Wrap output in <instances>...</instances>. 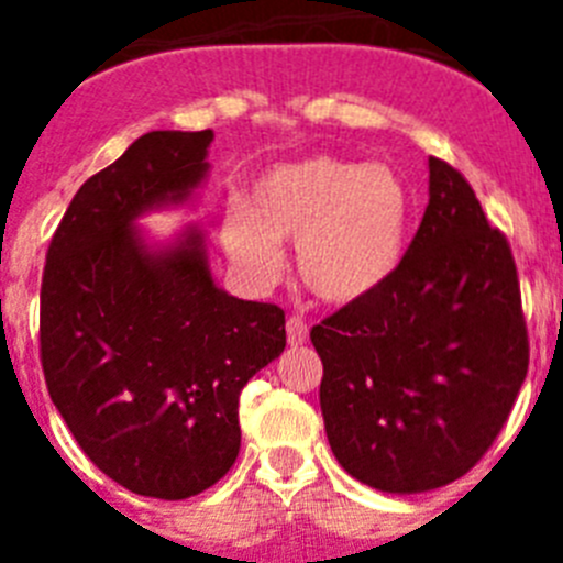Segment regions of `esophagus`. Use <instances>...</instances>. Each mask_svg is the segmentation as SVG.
<instances>
[{
	"label": "esophagus",
	"instance_id": "obj_1",
	"mask_svg": "<svg viewBox=\"0 0 563 563\" xmlns=\"http://www.w3.org/2000/svg\"><path fill=\"white\" fill-rule=\"evenodd\" d=\"M307 335H310V330H307L305 318L301 316L287 318V341H290L292 346H301V343L307 341Z\"/></svg>",
	"mask_w": 563,
	"mask_h": 563
}]
</instances>
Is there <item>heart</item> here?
<instances>
[{
  "label": "heart",
  "mask_w": 563,
  "mask_h": 563,
  "mask_svg": "<svg viewBox=\"0 0 563 563\" xmlns=\"http://www.w3.org/2000/svg\"><path fill=\"white\" fill-rule=\"evenodd\" d=\"M411 222V188L386 163L312 154L253 180L245 202L222 217L228 256L256 282L282 271V245L296 239V271L327 305H355L400 265Z\"/></svg>",
  "instance_id": "obj_1"
}]
</instances>
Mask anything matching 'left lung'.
Segmentation results:
<instances>
[{
    "mask_svg": "<svg viewBox=\"0 0 563 563\" xmlns=\"http://www.w3.org/2000/svg\"><path fill=\"white\" fill-rule=\"evenodd\" d=\"M321 415L346 474L386 494L465 476L510 417L530 363L519 273L471 183L429 157V206L380 290L310 330Z\"/></svg>",
    "mask_w": 563,
    "mask_h": 563,
    "instance_id": "8db88e82",
    "label": "left lung"
}]
</instances>
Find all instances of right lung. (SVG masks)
<instances>
[{
    "label": "right lung",
    "mask_w": 563,
    "mask_h": 563,
    "mask_svg": "<svg viewBox=\"0 0 563 563\" xmlns=\"http://www.w3.org/2000/svg\"><path fill=\"white\" fill-rule=\"evenodd\" d=\"M202 132H148L92 174L49 239L38 343L49 400L109 479L188 499L239 454V395L285 352V310L213 285L200 231L148 251L134 217L208 172Z\"/></svg>",
    "instance_id": "obj_1"
}]
</instances>
